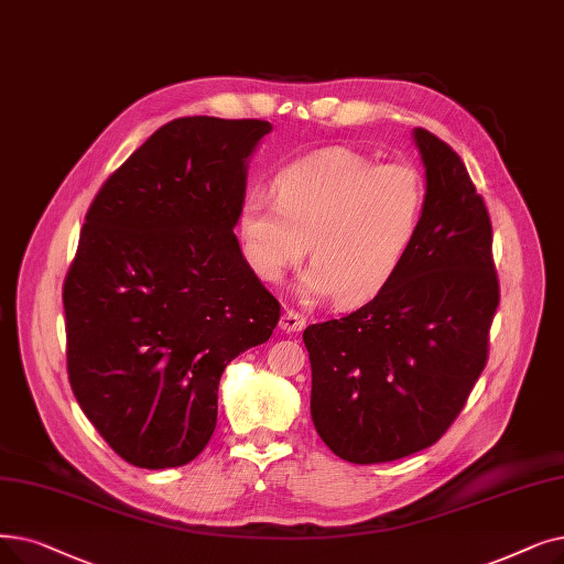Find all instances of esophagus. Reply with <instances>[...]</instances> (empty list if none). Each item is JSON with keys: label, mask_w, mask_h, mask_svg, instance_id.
<instances>
[{"label": "esophagus", "mask_w": 564, "mask_h": 564, "mask_svg": "<svg viewBox=\"0 0 564 564\" xmlns=\"http://www.w3.org/2000/svg\"><path fill=\"white\" fill-rule=\"evenodd\" d=\"M279 327H281L283 332H288V334H295V332H302V329L306 327V317H304L302 313H297V311H292V308H288V311H283V315H281V321H279Z\"/></svg>", "instance_id": "esophagus-1"}]
</instances>
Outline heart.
Returning a JSON list of instances; mask_svg holds the SVG:
<instances>
[{"mask_svg":"<svg viewBox=\"0 0 564 564\" xmlns=\"http://www.w3.org/2000/svg\"><path fill=\"white\" fill-rule=\"evenodd\" d=\"M426 180L412 163L378 165L346 147H329L285 165L274 180V200L243 198L237 230L253 272L279 283L308 249L311 267L300 295H334L355 306L399 274L426 212Z\"/></svg>","mask_w":564,"mask_h":564,"instance_id":"heart-1","label":"heart"}]
</instances>
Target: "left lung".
Returning a JSON list of instances; mask_svg holds the SVG:
<instances>
[{
	"label": "left lung",
	"mask_w": 564,
	"mask_h": 564,
	"mask_svg": "<svg viewBox=\"0 0 564 564\" xmlns=\"http://www.w3.org/2000/svg\"><path fill=\"white\" fill-rule=\"evenodd\" d=\"M412 138L429 195L408 260L369 304L304 329L313 426L359 465L443 437L484 371L500 302L491 218L468 170L433 133Z\"/></svg>",
	"instance_id": "1"
}]
</instances>
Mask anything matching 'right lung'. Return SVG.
<instances>
[{"mask_svg":"<svg viewBox=\"0 0 564 564\" xmlns=\"http://www.w3.org/2000/svg\"><path fill=\"white\" fill-rule=\"evenodd\" d=\"M269 131L260 119H173L85 216L64 281L68 380L85 417L138 468H177L207 447L226 366L281 317L235 235Z\"/></svg>","mask_w":564,"mask_h":564,"instance_id":"add662e5","label":"right lung"}]
</instances>
